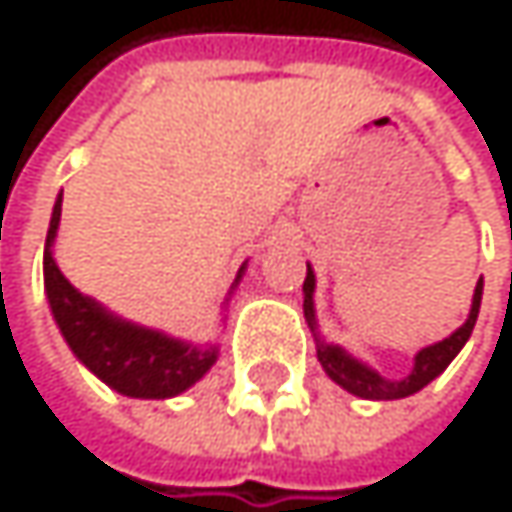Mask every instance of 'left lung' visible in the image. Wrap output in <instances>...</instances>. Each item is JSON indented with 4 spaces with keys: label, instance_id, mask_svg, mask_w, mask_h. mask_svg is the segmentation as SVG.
Returning a JSON list of instances; mask_svg holds the SVG:
<instances>
[{
    "label": "left lung",
    "instance_id": "left-lung-1",
    "mask_svg": "<svg viewBox=\"0 0 512 512\" xmlns=\"http://www.w3.org/2000/svg\"><path fill=\"white\" fill-rule=\"evenodd\" d=\"M312 291H315V276L312 270L306 267V282H303V312H306V321L315 331V309H312ZM480 300H483V282H477V291H473V303H470V315L467 321L458 327L452 337H446L443 343H434L428 349H422L416 355V364H413V373L407 379H382L376 370L364 367L361 361H355L352 355H346L340 346H327L318 340V361L324 367V373L331 376L337 385H343L346 391L364 397V400H397V397H410L416 394L419 388H425L431 379H437L449 361L461 352V346L467 343L473 324H477V315H480Z\"/></svg>",
    "mask_w": 512,
    "mask_h": 512
}]
</instances>
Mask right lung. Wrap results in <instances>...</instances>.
<instances>
[{"label": "right lung", "instance_id": "obj_1", "mask_svg": "<svg viewBox=\"0 0 512 512\" xmlns=\"http://www.w3.org/2000/svg\"><path fill=\"white\" fill-rule=\"evenodd\" d=\"M63 194L54 203L48 245H45V291L51 312L69 349L87 364L105 385L127 397H172L191 388L218 358L215 349H197L188 343L169 340L148 327H136L108 315L96 300L84 297L60 273L51 242L60 227Z\"/></svg>", "mask_w": 512, "mask_h": 512}]
</instances>
